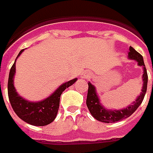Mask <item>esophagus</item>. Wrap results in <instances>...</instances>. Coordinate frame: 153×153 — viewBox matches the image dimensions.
I'll return each instance as SVG.
<instances>
[{
    "label": "esophagus",
    "mask_w": 153,
    "mask_h": 153,
    "mask_svg": "<svg viewBox=\"0 0 153 153\" xmlns=\"http://www.w3.org/2000/svg\"><path fill=\"white\" fill-rule=\"evenodd\" d=\"M82 78H85V79H89L91 77V75L89 74V73H82Z\"/></svg>",
    "instance_id": "34e87169"
}]
</instances>
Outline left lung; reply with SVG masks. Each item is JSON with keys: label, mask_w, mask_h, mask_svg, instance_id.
Here are the masks:
<instances>
[{"label": "left lung", "mask_w": 153, "mask_h": 153, "mask_svg": "<svg viewBox=\"0 0 153 153\" xmlns=\"http://www.w3.org/2000/svg\"><path fill=\"white\" fill-rule=\"evenodd\" d=\"M128 57L131 59H134L137 62V63L141 67H143V85L142 89L140 96L137 97L136 100L134 101L131 105L128 106L126 109H120V110H109L105 109L103 107L96 95V88L90 82L88 83V92H87V98H86V105L88 107L89 111L91 112V115L96 120H99L103 123H115L120 120H124L128 117H129L135 112V110L138 108L143 100L147 91V85H148V73L147 69L145 68L143 58L140 53H138L134 48L129 47L128 52Z\"/></svg>", "instance_id": "1"}]
</instances>
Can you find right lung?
<instances>
[{"instance_id": "right-lung-1", "label": "right lung", "mask_w": 153, "mask_h": 153, "mask_svg": "<svg viewBox=\"0 0 153 153\" xmlns=\"http://www.w3.org/2000/svg\"><path fill=\"white\" fill-rule=\"evenodd\" d=\"M19 52L17 57L22 53ZM16 73V62L10 68L8 79V96L15 113L25 122L34 126H45L52 123L57 116L59 109L60 96L65 89L74 84L77 79L75 78L62 84L48 98L39 102H30L23 99L17 94L14 87V76Z\"/></svg>"}]
</instances>
